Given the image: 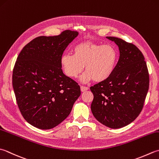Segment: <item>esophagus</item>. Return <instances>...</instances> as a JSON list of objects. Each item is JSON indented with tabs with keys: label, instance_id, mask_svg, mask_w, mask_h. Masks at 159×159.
<instances>
[{
	"label": "esophagus",
	"instance_id": "obj_1",
	"mask_svg": "<svg viewBox=\"0 0 159 159\" xmlns=\"http://www.w3.org/2000/svg\"><path fill=\"white\" fill-rule=\"evenodd\" d=\"M89 88H88V87H84V86H80V90H81V92H85L87 91V90H88Z\"/></svg>",
	"mask_w": 159,
	"mask_h": 159
}]
</instances>
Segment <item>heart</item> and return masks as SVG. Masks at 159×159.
Segmentation results:
<instances>
[{
	"label": "heart",
	"mask_w": 159,
	"mask_h": 159,
	"mask_svg": "<svg viewBox=\"0 0 159 159\" xmlns=\"http://www.w3.org/2000/svg\"><path fill=\"white\" fill-rule=\"evenodd\" d=\"M118 55L116 49L112 45L85 41L74 47L73 55L62 56L61 65L65 74L71 79L79 76L85 66L86 72L80 79L83 83L92 80L102 82L113 74Z\"/></svg>",
	"instance_id": "1"
}]
</instances>
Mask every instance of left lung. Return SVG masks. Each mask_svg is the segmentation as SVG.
<instances>
[{
	"instance_id": "left-lung-1",
	"label": "left lung",
	"mask_w": 159,
	"mask_h": 159,
	"mask_svg": "<svg viewBox=\"0 0 159 159\" xmlns=\"http://www.w3.org/2000/svg\"><path fill=\"white\" fill-rule=\"evenodd\" d=\"M106 38L119 47L120 57L107 80L90 88L91 110L98 122L112 129L125 127L141 113L149 89V73L138 48L123 39Z\"/></svg>"
}]
</instances>
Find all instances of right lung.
Listing matches in <instances>:
<instances>
[{"instance_id":"add662e5","label":"right lung","mask_w":159,"mask_h":159,"mask_svg":"<svg viewBox=\"0 0 159 159\" xmlns=\"http://www.w3.org/2000/svg\"><path fill=\"white\" fill-rule=\"evenodd\" d=\"M79 32L39 36L24 47L16 59L12 85L21 114L41 129L57 126L70 114L80 95L78 83L65 76L61 58Z\"/></svg>"}]
</instances>
